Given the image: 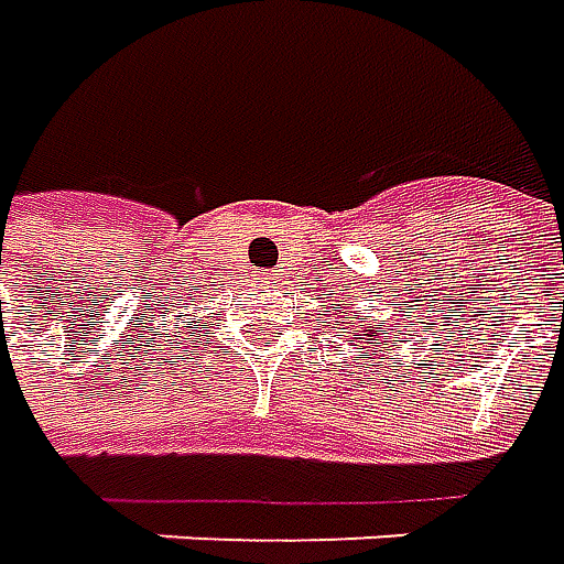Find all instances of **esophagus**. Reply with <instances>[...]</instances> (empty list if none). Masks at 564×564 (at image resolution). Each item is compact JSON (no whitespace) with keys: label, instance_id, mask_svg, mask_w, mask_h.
I'll use <instances>...</instances> for the list:
<instances>
[{"label":"esophagus","instance_id":"obj_1","mask_svg":"<svg viewBox=\"0 0 564 564\" xmlns=\"http://www.w3.org/2000/svg\"><path fill=\"white\" fill-rule=\"evenodd\" d=\"M262 274H265V281H271V274H269V271H262Z\"/></svg>","mask_w":564,"mask_h":564}]
</instances>
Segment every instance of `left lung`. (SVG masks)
<instances>
[{
    "instance_id": "8db88e82",
    "label": "left lung",
    "mask_w": 564,
    "mask_h": 564,
    "mask_svg": "<svg viewBox=\"0 0 564 564\" xmlns=\"http://www.w3.org/2000/svg\"><path fill=\"white\" fill-rule=\"evenodd\" d=\"M372 333H381V326H372ZM364 336H369V329H366ZM376 345H378V341H376Z\"/></svg>"
}]
</instances>
